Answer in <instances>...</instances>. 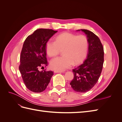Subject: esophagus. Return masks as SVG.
Returning <instances> with one entry per match:
<instances>
[{"label": "esophagus", "instance_id": "1", "mask_svg": "<svg viewBox=\"0 0 122 122\" xmlns=\"http://www.w3.org/2000/svg\"><path fill=\"white\" fill-rule=\"evenodd\" d=\"M54 73H62L63 71H57V70H55L54 71Z\"/></svg>", "mask_w": 122, "mask_h": 122}]
</instances>
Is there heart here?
Instances as JSON below:
<instances>
[{
    "instance_id": "b5f03b06",
    "label": "heart",
    "mask_w": 122,
    "mask_h": 122,
    "mask_svg": "<svg viewBox=\"0 0 122 122\" xmlns=\"http://www.w3.org/2000/svg\"><path fill=\"white\" fill-rule=\"evenodd\" d=\"M88 41L84 35L77 36L69 32L57 35L55 41L48 40L46 44L47 54L50 57L57 55L62 50V56L55 57L50 61L51 68L57 71H63L74 65L80 63L86 57Z\"/></svg>"
}]
</instances>
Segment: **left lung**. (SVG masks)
<instances>
[{"label": "left lung", "instance_id": "left-lung-1", "mask_svg": "<svg viewBox=\"0 0 122 122\" xmlns=\"http://www.w3.org/2000/svg\"><path fill=\"white\" fill-rule=\"evenodd\" d=\"M77 30L86 35L88 53L83 63L72 70L74 78L70 84L74 91L86 93L94 86L100 76L104 62V49L100 40L93 32L87 29Z\"/></svg>", "mask_w": 122, "mask_h": 122}]
</instances>
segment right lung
<instances>
[{
    "mask_svg": "<svg viewBox=\"0 0 122 122\" xmlns=\"http://www.w3.org/2000/svg\"><path fill=\"white\" fill-rule=\"evenodd\" d=\"M57 32L50 29H38L24 42L19 69L25 86L34 93L45 90L53 75L52 71L39 70L48 65L46 44Z\"/></svg>",
    "mask_w": 122,
    "mask_h": 122,
    "instance_id": "obj_1",
    "label": "right lung"
}]
</instances>
